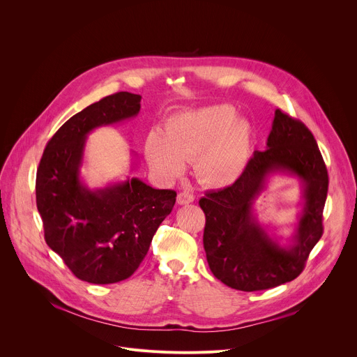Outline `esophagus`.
<instances>
[{"mask_svg": "<svg viewBox=\"0 0 357 357\" xmlns=\"http://www.w3.org/2000/svg\"><path fill=\"white\" fill-rule=\"evenodd\" d=\"M193 200H195V197L189 192H181L178 195V203H179V205H189V203H192Z\"/></svg>", "mask_w": 357, "mask_h": 357, "instance_id": "34e87169", "label": "esophagus"}]
</instances>
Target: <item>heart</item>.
Returning <instances> with one entry per match:
<instances>
[{"label": "heart", "mask_w": 357, "mask_h": 357, "mask_svg": "<svg viewBox=\"0 0 357 357\" xmlns=\"http://www.w3.org/2000/svg\"><path fill=\"white\" fill-rule=\"evenodd\" d=\"M252 152V128L229 105H212L176 113L165 123L162 137L151 132L144 144L148 165L158 176L172 181L195 160L200 183L229 188L245 172Z\"/></svg>", "instance_id": "obj_1"}]
</instances>
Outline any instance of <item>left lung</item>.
<instances>
[{"instance_id":"left-lung-1","label":"left lung","mask_w":357,"mask_h":357,"mask_svg":"<svg viewBox=\"0 0 357 357\" xmlns=\"http://www.w3.org/2000/svg\"><path fill=\"white\" fill-rule=\"evenodd\" d=\"M274 174L296 177L301 209L294 231L270 235L253 211ZM328 171L312 132L275 110L266 151H256L241 178L199 200L206 225L203 247L213 275L238 291L268 289L296 278L319 241Z\"/></svg>"}]
</instances>
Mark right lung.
<instances>
[{"label": "right lung", "mask_w": 357, "mask_h": 357, "mask_svg": "<svg viewBox=\"0 0 357 357\" xmlns=\"http://www.w3.org/2000/svg\"><path fill=\"white\" fill-rule=\"evenodd\" d=\"M141 96L120 91L70 117L47 142L36 172V206L46 244L90 284H114L134 274L176 192L138 178L90 188L82 167L89 134L134 119Z\"/></svg>", "instance_id": "obj_1"}]
</instances>
